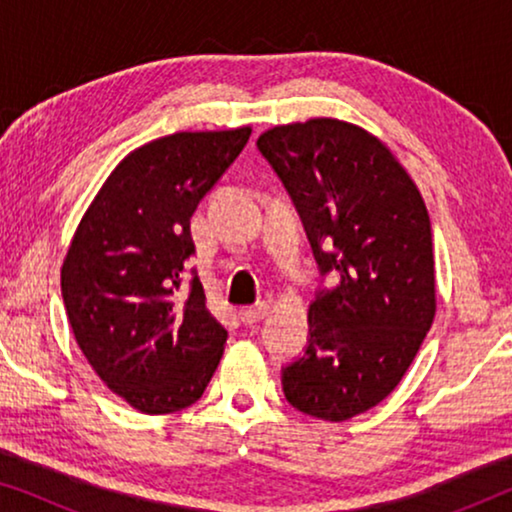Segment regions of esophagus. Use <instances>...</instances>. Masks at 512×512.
Wrapping results in <instances>:
<instances>
[{
    "label": "esophagus",
    "instance_id": "1",
    "mask_svg": "<svg viewBox=\"0 0 512 512\" xmlns=\"http://www.w3.org/2000/svg\"><path fill=\"white\" fill-rule=\"evenodd\" d=\"M268 312H270L268 303H256V305L247 307V310H242V319H244V324H256V321L268 317Z\"/></svg>",
    "mask_w": 512,
    "mask_h": 512
}]
</instances>
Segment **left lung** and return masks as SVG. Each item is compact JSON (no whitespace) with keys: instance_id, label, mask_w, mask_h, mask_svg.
Instances as JSON below:
<instances>
[{"instance_id":"obj_1","label":"left lung","mask_w":512,"mask_h":512,"mask_svg":"<svg viewBox=\"0 0 512 512\" xmlns=\"http://www.w3.org/2000/svg\"><path fill=\"white\" fill-rule=\"evenodd\" d=\"M296 205L321 277L303 356L282 368L293 408L345 422L384 401L436 314L426 205L387 146L335 118L277 125L258 137Z\"/></svg>"}]
</instances>
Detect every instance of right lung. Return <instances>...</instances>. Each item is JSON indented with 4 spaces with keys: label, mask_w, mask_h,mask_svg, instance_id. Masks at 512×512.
Returning a JSON list of instances; mask_svg holds the SVG:
<instances>
[{
    "label": "right lung",
    "mask_w": 512,
    "mask_h": 512,
    "mask_svg": "<svg viewBox=\"0 0 512 512\" xmlns=\"http://www.w3.org/2000/svg\"><path fill=\"white\" fill-rule=\"evenodd\" d=\"M251 128L174 132L125 156L83 214L62 263V300L83 356L146 415L188 408L219 366L228 331L209 312L191 216Z\"/></svg>",
    "instance_id": "obj_1"
}]
</instances>
